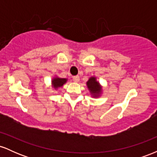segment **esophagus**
<instances>
[{
	"mask_svg": "<svg viewBox=\"0 0 157 157\" xmlns=\"http://www.w3.org/2000/svg\"><path fill=\"white\" fill-rule=\"evenodd\" d=\"M73 80H74V82H78L79 81H80V77H79V76L73 77Z\"/></svg>",
	"mask_w": 157,
	"mask_h": 157,
	"instance_id": "34e87169",
	"label": "esophagus"
}]
</instances>
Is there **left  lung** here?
Listing matches in <instances>:
<instances>
[{"instance_id": "1", "label": "left lung", "mask_w": 157, "mask_h": 157, "mask_svg": "<svg viewBox=\"0 0 157 157\" xmlns=\"http://www.w3.org/2000/svg\"><path fill=\"white\" fill-rule=\"evenodd\" d=\"M88 89L90 94L94 98H98L101 97L102 94V86L97 80V77L91 76L86 82Z\"/></svg>"}]
</instances>
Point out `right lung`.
I'll list each match as a JSON object with an SVG mask.
<instances>
[{"mask_svg":"<svg viewBox=\"0 0 157 157\" xmlns=\"http://www.w3.org/2000/svg\"><path fill=\"white\" fill-rule=\"evenodd\" d=\"M67 81V78H61V77H59L57 75H55L52 79V87L53 88L54 90L57 91V89L62 87L64 84H66Z\"/></svg>","mask_w":157,"mask_h":157,"instance_id":"add662e5","label":"right lung"}]
</instances>
